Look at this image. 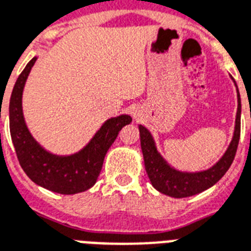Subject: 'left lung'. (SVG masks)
Wrapping results in <instances>:
<instances>
[{
  "instance_id": "1",
  "label": "left lung",
  "mask_w": 251,
  "mask_h": 251,
  "mask_svg": "<svg viewBox=\"0 0 251 251\" xmlns=\"http://www.w3.org/2000/svg\"><path fill=\"white\" fill-rule=\"evenodd\" d=\"M238 107L236 115V126H234L233 138L228 146L227 151L220 158L216 164L211 168L201 172H181L172 168L158 153L153 136L144 126H138L140 129V140H141V150L145 162L146 174L149 176L151 185L160 193L175 198L190 197L208 189L210 186L219 181L230 164L233 162L236 151H237L238 141H240V131H241V100L237 89Z\"/></svg>"
}]
</instances>
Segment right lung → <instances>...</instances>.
<instances>
[{
  "label": "right lung",
  "mask_w": 251,
  "mask_h": 251,
  "mask_svg": "<svg viewBox=\"0 0 251 251\" xmlns=\"http://www.w3.org/2000/svg\"><path fill=\"white\" fill-rule=\"evenodd\" d=\"M37 58H32L14 85L9 106L10 133L18 160L32 181L61 194L85 192L96 184L103 159L124 126L132 122L129 115L106 120L89 144L72 155H55L46 151L28 131L22 109V96L29 71Z\"/></svg>",
  "instance_id": "1"
}]
</instances>
